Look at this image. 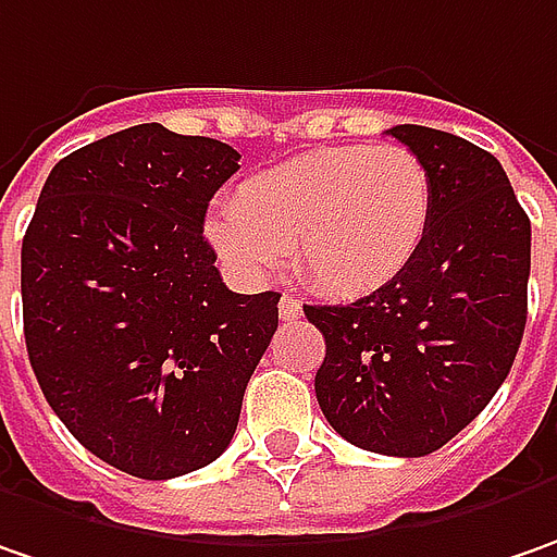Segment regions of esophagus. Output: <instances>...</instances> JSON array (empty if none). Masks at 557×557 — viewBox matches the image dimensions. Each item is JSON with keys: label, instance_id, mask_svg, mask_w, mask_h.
Wrapping results in <instances>:
<instances>
[{"label": "esophagus", "instance_id": "esophagus-1", "mask_svg": "<svg viewBox=\"0 0 557 557\" xmlns=\"http://www.w3.org/2000/svg\"><path fill=\"white\" fill-rule=\"evenodd\" d=\"M280 318H283V321H299V318H302V302H299V296H293V293H283V296H280Z\"/></svg>", "mask_w": 557, "mask_h": 557}]
</instances>
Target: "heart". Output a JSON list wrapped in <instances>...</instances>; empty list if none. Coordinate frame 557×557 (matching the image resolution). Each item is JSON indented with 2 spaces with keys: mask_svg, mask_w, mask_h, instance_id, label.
<instances>
[{
  "mask_svg": "<svg viewBox=\"0 0 557 557\" xmlns=\"http://www.w3.org/2000/svg\"><path fill=\"white\" fill-rule=\"evenodd\" d=\"M433 224V177L399 143L321 146L236 186L208 236L233 264L264 277L293 249L296 268L330 296H364L418 258Z\"/></svg>",
  "mask_w": 557,
  "mask_h": 557,
  "instance_id": "obj_1",
  "label": "heart"
}]
</instances>
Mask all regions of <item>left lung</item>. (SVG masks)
<instances>
[{
	"label": "left lung",
	"mask_w": 557,
	"mask_h": 557,
	"mask_svg": "<svg viewBox=\"0 0 557 557\" xmlns=\"http://www.w3.org/2000/svg\"><path fill=\"white\" fill-rule=\"evenodd\" d=\"M433 177V224L399 277L351 305H305L324 333L314 393L351 446L421 458L490 405L527 324L530 218L496 156L433 127H389Z\"/></svg>",
	"instance_id": "8db88e82"
}]
</instances>
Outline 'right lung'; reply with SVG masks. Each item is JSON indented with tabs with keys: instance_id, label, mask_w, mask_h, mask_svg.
Returning <instances> with one entry per match:
<instances>
[{
	"instance_id": "obj_1",
	"label": "right lung",
	"mask_w": 557,
	"mask_h": 557,
	"mask_svg": "<svg viewBox=\"0 0 557 557\" xmlns=\"http://www.w3.org/2000/svg\"><path fill=\"white\" fill-rule=\"evenodd\" d=\"M239 152L136 124L64 156L21 246L24 339L71 436L139 480L231 446L280 293L224 286L202 236Z\"/></svg>"
}]
</instances>
